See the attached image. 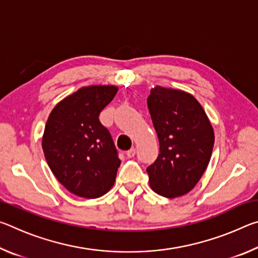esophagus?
<instances>
[{"instance_id":"34e87169","label":"esophagus","mask_w":258,"mask_h":258,"mask_svg":"<svg viewBox=\"0 0 258 258\" xmlns=\"http://www.w3.org/2000/svg\"><path fill=\"white\" fill-rule=\"evenodd\" d=\"M135 152H137L135 148H132V149H130L127 152H126V155H127V157H130V158H132V157L135 156Z\"/></svg>"}]
</instances>
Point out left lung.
<instances>
[{
	"mask_svg": "<svg viewBox=\"0 0 258 258\" xmlns=\"http://www.w3.org/2000/svg\"><path fill=\"white\" fill-rule=\"evenodd\" d=\"M147 103L160 151L147 167L149 185L163 197H181L194 189L211 160L212 123L198 100L185 91L156 85Z\"/></svg>",
	"mask_w": 258,
	"mask_h": 258,
	"instance_id": "obj_1",
	"label": "left lung"
}]
</instances>
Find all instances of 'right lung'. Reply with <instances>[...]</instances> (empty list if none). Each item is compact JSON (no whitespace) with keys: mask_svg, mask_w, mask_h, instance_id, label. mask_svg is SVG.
<instances>
[{"mask_svg":"<svg viewBox=\"0 0 258 258\" xmlns=\"http://www.w3.org/2000/svg\"><path fill=\"white\" fill-rule=\"evenodd\" d=\"M117 91L115 85L83 86L56 103L47 118L42 138L47 165L78 197L99 198L115 183L120 160L99 113Z\"/></svg>","mask_w":258,"mask_h":258,"instance_id":"1","label":"right lung"}]
</instances>
